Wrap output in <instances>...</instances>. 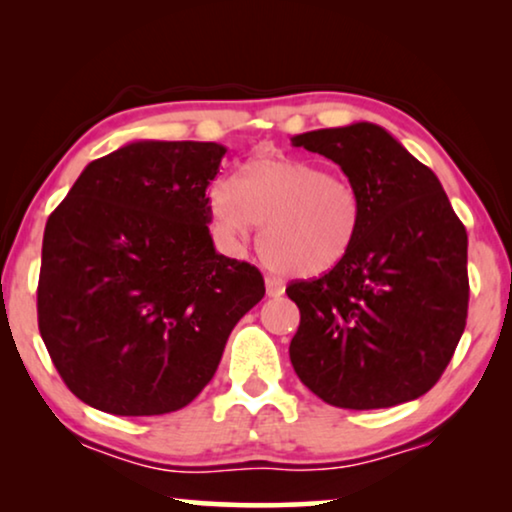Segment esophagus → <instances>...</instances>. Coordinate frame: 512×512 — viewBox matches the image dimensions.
Masks as SVG:
<instances>
[{
	"instance_id": "obj_1",
	"label": "esophagus",
	"mask_w": 512,
	"mask_h": 512,
	"mask_svg": "<svg viewBox=\"0 0 512 512\" xmlns=\"http://www.w3.org/2000/svg\"><path fill=\"white\" fill-rule=\"evenodd\" d=\"M284 289H286V286H284V282L279 277H275V275L265 277V291H268V296H272V298L282 296Z\"/></svg>"
}]
</instances>
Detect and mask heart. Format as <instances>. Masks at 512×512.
I'll return each instance as SVG.
<instances>
[{
    "label": "heart",
    "mask_w": 512,
    "mask_h": 512,
    "mask_svg": "<svg viewBox=\"0 0 512 512\" xmlns=\"http://www.w3.org/2000/svg\"><path fill=\"white\" fill-rule=\"evenodd\" d=\"M209 216L223 235L263 226V261L289 275L317 277L345 261L361 221V200L347 179L298 158H256L240 167L235 186L209 188Z\"/></svg>",
    "instance_id": "obj_1"
}]
</instances>
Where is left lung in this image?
Here are the masks:
<instances>
[{"label":"left lung","instance_id":"8db88e82","mask_svg":"<svg viewBox=\"0 0 512 512\" xmlns=\"http://www.w3.org/2000/svg\"><path fill=\"white\" fill-rule=\"evenodd\" d=\"M293 146L340 165L361 200L345 261L286 286L300 310L289 356L312 394L377 410L424 396L468 317V237L436 174L375 123L312 130Z\"/></svg>","mask_w":512,"mask_h":512}]
</instances>
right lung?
<instances>
[{"instance_id": "add662e5", "label": "right lung", "mask_w": 512, "mask_h": 512, "mask_svg": "<svg viewBox=\"0 0 512 512\" xmlns=\"http://www.w3.org/2000/svg\"><path fill=\"white\" fill-rule=\"evenodd\" d=\"M223 156L214 142H132L93 160L48 216L39 333L90 408H186L265 296L258 268L216 254L209 235L205 193Z\"/></svg>"}]
</instances>
